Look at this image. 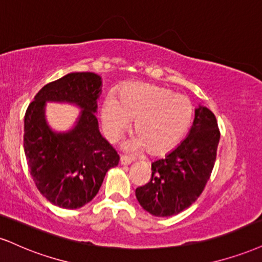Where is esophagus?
<instances>
[{
    "mask_svg": "<svg viewBox=\"0 0 262 262\" xmlns=\"http://www.w3.org/2000/svg\"><path fill=\"white\" fill-rule=\"evenodd\" d=\"M132 162H133V160H132L130 157H127V156H121V165H123V166H127V165H130Z\"/></svg>",
    "mask_w": 262,
    "mask_h": 262,
    "instance_id": "obj_1",
    "label": "esophagus"
}]
</instances>
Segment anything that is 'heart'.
<instances>
[{
  "label": "heart",
  "mask_w": 262,
  "mask_h": 262,
  "mask_svg": "<svg viewBox=\"0 0 262 262\" xmlns=\"http://www.w3.org/2000/svg\"><path fill=\"white\" fill-rule=\"evenodd\" d=\"M193 117L187 97L149 83H133L118 90V99L108 95L101 107V121L106 137L116 141L134 121L137 134L125 149L161 155L176 147L184 137Z\"/></svg>",
  "instance_id": "heart-1"
}]
</instances>
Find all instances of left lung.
I'll return each instance as SVG.
<instances>
[{
	"mask_svg": "<svg viewBox=\"0 0 262 262\" xmlns=\"http://www.w3.org/2000/svg\"><path fill=\"white\" fill-rule=\"evenodd\" d=\"M219 141L215 115L199 105L185 139L165 159L151 163V181L135 190L141 207L157 217L178 215L188 209L210 179Z\"/></svg>",
	"mask_w": 262,
	"mask_h": 262,
	"instance_id": "left-lung-1",
	"label": "left lung"
}]
</instances>
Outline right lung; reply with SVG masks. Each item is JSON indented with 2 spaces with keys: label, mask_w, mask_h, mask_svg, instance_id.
Instances as JSON below:
<instances>
[{
  "label": "right lung",
  "mask_w": 262,
  "mask_h": 262,
  "mask_svg": "<svg viewBox=\"0 0 262 262\" xmlns=\"http://www.w3.org/2000/svg\"><path fill=\"white\" fill-rule=\"evenodd\" d=\"M102 80L90 72L69 73L46 84L24 117V152L37 189L50 203L79 209L90 203L107 171L119 156L99 130L97 100ZM47 102L69 103L81 108L75 125L53 131L46 119Z\"/></svg>",
  "instance_id": "1"
}]
</instances>
